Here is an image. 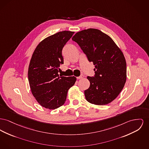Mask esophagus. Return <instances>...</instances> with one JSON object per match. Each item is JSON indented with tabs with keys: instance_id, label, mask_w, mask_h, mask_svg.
Here are the masks:
<instances>
[{
	"instance_id": "esophagus-1",
	"label": "esophagus",
	"mask_w": 149,
	"mask_h": 149,
	"mask_svg": "<svg viewBox=\"0 0 149 149\" xmlns=\"http://www.w3.org/2000/svg\"><path fill=\"white\" fill-rule=\"evenodd\" d=\"M84 77V75H81L80 77H77V79H81V78H83Z\"/></svg>"
}]
</instances>
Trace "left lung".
<instances>
[{
	"label": "left lung",
	"mask_w": 149,
	"mask_h": 149,
	"mask_svg": "<svg viewBox=\"0 0 149 149\" xmlns=\"http://www.w3.org/2000/svg\"><path fill=\"white\" fill-rule=\"evenodd\" d=\"M72 40L95 65V77H87L90 86L84 91L87 101L97 105L110 103L119 95L127 79L126 61L122 51L109 35L96 29L78 32Z\"/></svg>",
	"instance_id": "left-lung-1"
}]
</instances>
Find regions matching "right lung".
<instances>
[{
    "instance_id": "add662e5",
    "label": "right lung",
    "mask_w": 149,
    "mask_h": 149,
    "mask_svg": "<svg viewBox=\"0 0 149 149\" xmlns=\"http://www.w3.org/2000/svg\"><path fill=\"white\" fill-rule=\"evenodd\" d=\"M74 32L62 31L43 39L37 45L30 60L28 79L31 93L46 109H56L65 102L68 90L74 86L75 77H60L63 63L62 51Z\"/></svg>"
}]
</instances>
